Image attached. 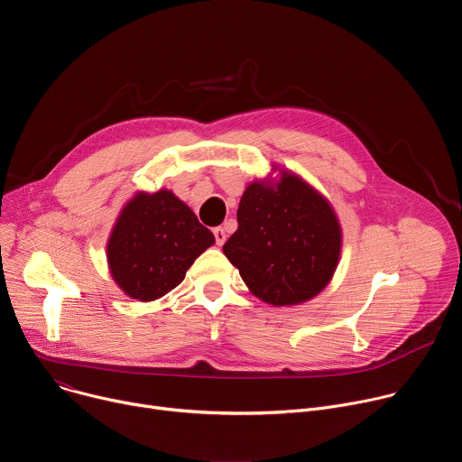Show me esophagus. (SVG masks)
Here are the masks:
<instances>
[{"mask_svg":"<svg viewBox=\"0 0 462 462\" xmlns=\"http://www.w3.org/2000/svg\"><path fill=\"white\" fill-rule=\"evenodd\" d=\"M214 236H216V243L221 246L225 241H226V232L221 228V226H217V228H214Z\"/></svg>","mask_w":462,"mask_h":462,"instance_id":"obj_1","label":"esophagus"}]
</instances>
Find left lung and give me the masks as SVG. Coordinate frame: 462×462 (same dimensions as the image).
<instances>
[{
	"label": "left lung",
	"instance_id": "left-lung-1",
	"mask_svg": "<svg viewBox=\"0 0 462 462\" xmlns=\"http://www.w3.org/2000/svg\"><path fill=\"white\" fill-rule=\"evenodd\" d=\"M225 255L250 292L274 307L312 300L331 282L342 252L340 221L325 197L301 177L246 186L237 230Z\"/></svg>",
	"mask_w": 462,
	"mask_h": 462
}]
</instances>
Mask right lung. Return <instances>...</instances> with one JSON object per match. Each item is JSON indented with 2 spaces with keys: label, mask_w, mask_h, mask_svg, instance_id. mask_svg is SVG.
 Instances as JSON below:
<instances>
[{
  "label": "right lung",
  "mask_w": 462,
  "mask_h": 462,
  "mask_svg": "<svg viewBox=\"0 0 462 462\" xmlns=\"http://www.w3.org/2000/svg\"><path fill=\"white\" fill-rule=\"evenodd\" d=\"M214 243V234L173 191H139L124 205L111 230L107 265L125 296L153 301L175 289Z\"/></svg>",
  "instance_id": "obj_1"
}]
</instances>
